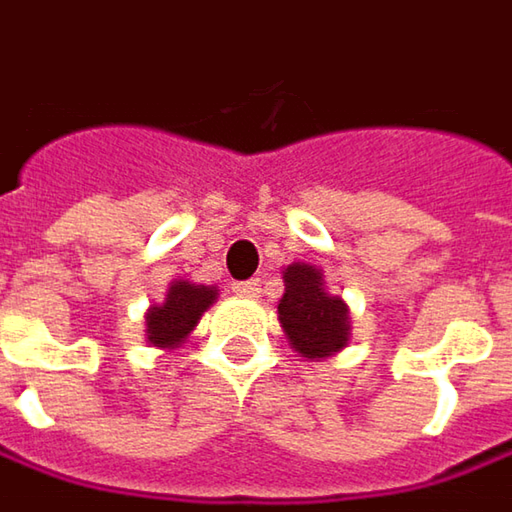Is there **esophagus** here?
<instances>
[{
	"label": "esophagus",
	"instance_id": "1",
	"mask_svg": "<svg viewBox=\"0 0 512 512\" xmlns=\"http://www.w3.org/2000/svg\"><path fill=\"white\" fill-rule=\"evenodd\" d=\"M233 291L238 297H256L262 288H259V279H244V282H233Z\"/></svg>",
	"mask_w": 512,
	"mask_h": 512
}]
</instances>
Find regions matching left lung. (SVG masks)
<instances>
[{
    "label": "left lung",
    "mask_w": 512,
    "mask_h": 512,
    "mask_svg": "<svg viewBox=\"0 0 512 512\" xmlns=\"http://www.w3.org/2000/svg\"><path fill=\"white\" fill-rule=\"evenodd\" d=\"M279 323L303 358H326L347 347L349 317L341 297L326 294L314 265L294 262L285 271V294L279 300Z\"/></svg>",
    "instance_id": "left-lung-1"
}]
</instances>
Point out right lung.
<instances>
[{
  "label": "right lung",
  "instance_id": "1",
  "mask_svg": "<svg viewBox=\"0 0 512 512\" xmlns=\"http://www.w3.org/2000/svg\"><path fill=\"white\" fill-rule=\"evenodd\" d=\"M215 297L218 294L209 285H192L186 279H177L168 288L163 306H154L145 317L148 341L154 347H177L198 326L201 314L212 306Z\"/></svg>",
  "mask_w": 512,
  "mask_h": 512
}]
</instances>
